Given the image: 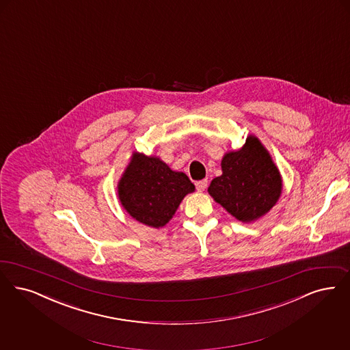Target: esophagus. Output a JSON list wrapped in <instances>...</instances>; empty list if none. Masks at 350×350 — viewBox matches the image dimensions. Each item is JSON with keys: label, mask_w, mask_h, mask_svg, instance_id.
I'll list each match as a JSON object with an SVG mask.
<instances>
[{"label": "esophagus", "mask_w": 350, "mask_h": 350, "mask_svg": "<svg viewBox=\"0 0 350 350\" xmlns=\"http://www.w3.org/2000/svg\"><path fill=\"white\" fill-rule=\"evenodd\" d=\"M207 183L208 181L207 180H202V181H196V187L198 191H204V189L207 187Z\"/></svg>", "instance_id": "1"}]
</instances>
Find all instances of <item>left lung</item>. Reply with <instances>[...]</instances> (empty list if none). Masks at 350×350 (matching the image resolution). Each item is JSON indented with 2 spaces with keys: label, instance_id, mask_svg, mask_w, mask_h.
Instances as JSON below:
<instances>
[{
  "label": "left lung",
  "instance_id": "1",
  "mask_svg": "<svg viewBox=\"0 0 350 350\" xmlns=\"http://www.w3.org/2000/svg\"><path fill=\"white\" fill-rule=\"evenodd\" d=\"M221 168L208 193L239 221L256 220L276 204L281 176L258 138L249 137L239 151L225 154Z\"/></svg>",
  "mask_w": 350,
  "mask_h": 350
}]
</instances>
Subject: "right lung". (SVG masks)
<instances>
[{"instance_id":"add662e5","label":"right lung","mask_w":350,"mask_h":350,"mask_svg":"<svg viewBox=\"0 0 350 350\" xmlns=\"http://www.w3.org/2000/svg\"><path fill=\"white\" fill-rule=\"evenodd\" d=\"M196 186L182 172H173L156 157L134 154L118 183V196L139 223L160 228L168 223L183 196Z\"/></svg>"}]
</instances>
